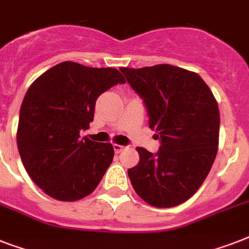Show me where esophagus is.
Masks as SVG:
<instances>
[{
    "instance_id": "obj_1",
    "label": "esophagus",
    "mask_w": 249,
    "mask_h": 249,
    "mask_svg": "<svg viewBox=\"0 0 249 249\" xmlns=\"http://www.w3.org/2000/svg\"><path fill=\"white\" fill-rule=\"evenodd\" d=\"M124 148H125L124 146H121V144H117V143L113 144V150H115V152H116V154H120V152L123 151Z\"/></svg>"
}]
</instances>
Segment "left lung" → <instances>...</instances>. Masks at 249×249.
<instances>
[{"instance_id": "1", "label": "left lung", "mask_w": 249, "mask_h": 249, "mask_svg": "<svg viewBox=\"0 0 249 249\" xmlns=\"http://www.w3.org/2000/svg\"><path fill=\"white\" fill-rule=\"evenodd\" d=\"M143 99L150 128L160 136L156 154L137 147L140 163L128 170L136 193L152 207L170 208L193 196L216 159L220 109L195 72L170 64L120 68Z\"/></svg>"}]
</instances>
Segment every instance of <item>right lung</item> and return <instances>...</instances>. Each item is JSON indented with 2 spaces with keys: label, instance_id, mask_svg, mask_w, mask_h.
<instances>
[{
  "label": "right lung",
  "instance_id": "1",
  "mask_svg": "<svg viewBox=\"0 0 249 249\" xmlns=\"http://www.w3.org/2000/svg\"><path fill=\"white\" fill-rule=\"evenodd\" d=\"M125 80L115 68L56 64L33 81L19 113L17 143L32 181L60 201L91 194L112 163L111 143L80 138L94 119L98 97Z\"/></svg>",
  "mask_w": 249,
  "mask_h": 249
}]
</instances>
